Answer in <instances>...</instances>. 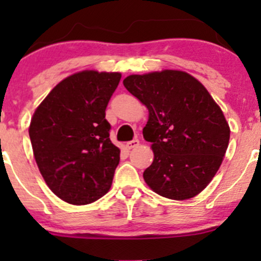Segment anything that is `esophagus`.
I'll return each instance as SVG.
<instances>
[{"instance_id": "esophagus-1", "label": "esophagus", "mask_w": 261, "mask_h": 261, "mask_svg": "<svg viewBox=\"0 0 261 261\" xmlns=\"http://www.w3.org/2000/svg\"><path fill=\"white\" fill-rule=\"evenodd\" d=\"M139 143H140V141H139L138 139H135V140H131V141H128V143H126V147H127L128 150L134 149V147H136L139 145Z\"/></svg>"}]
</instances>
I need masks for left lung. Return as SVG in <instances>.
<instances>
[{
	"mask_svg": "<svg viewBox=\"0 0 261 261\" xmlns=\"http://www.w3.org/2000/svg\"><path fill=\"white\" fill-rule=\"evenodd\" d=\"M123 86L149 110L143 130L154 160L146 184L163 197L189 199L201 193L222 163L230 127L203 84L180 70L133 74Z\"/></svg>",
	"mask_w": 261,
	"mask_h": 261,
	"instance_id": "1",
	"label": "left lung"
}]
</instances>
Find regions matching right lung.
Returning <instances> with one entry per match:
<instances>
[{"mask_svg":"<svg viewBox=\"0 0 261 261\" xmlns=\"http://www.w3.org/2000/svg\"><path fill=\"white\" fill-rule=\"evenodd\" d=\"M120 73L83 70L51 89L31 118L29 135L44 180L60 199L88 204L109 192L120 162L106 107Z\"/></svg>","mask_w":261,"mask_h":261,"instance_id":"obj_1","label":"right lung"}]
</instances>
